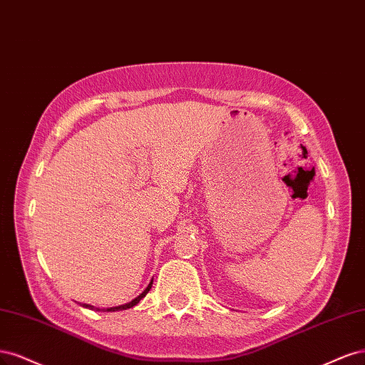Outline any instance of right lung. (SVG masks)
<instances>
[{"label": "right lung", "mask_w": 365, "mask_h": 365, "mask_svg": "<svg viewBox=\"0 0 365 365\" xmlns=\"http://www.w3.org/2000/svg\"><path fill=\"white\" fill-rule=\"evenodd\" d=\"M151 285H153V280L150 282L148 284V287L143 291V294H139V296L136 297V299H133L132 302H128V303H125V304H120V307H115V308H108V309H103V311H108V312H115V311H123V309H128V308H133L135 304H138L139 302H140V299H144L145 296H147V292L150 291V288H151ZM81 307L83 308H89V309H93V311H101L100 308H93L92 304H86V303H83L81 304Z\"/></svg>", "instance_id": "add662e5"}]
</instances>
